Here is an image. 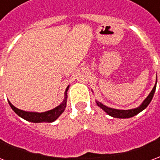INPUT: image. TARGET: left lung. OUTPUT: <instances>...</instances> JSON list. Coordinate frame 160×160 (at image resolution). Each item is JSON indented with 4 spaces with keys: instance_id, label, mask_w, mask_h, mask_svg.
<instances>
[{
    "instance_id": "left-lung-1",
    "label": "left lung",
    "mask_w": 160,
    "mask_h": 160,
    "mask_svg": "<svg viewBox=\"0 0 160 160\" xmlns=\"http://www.w3.org/2000/svg\"><path fill=\"white\" fill-rule=\"evenodd\" d=\"M156 84H157V81H156ZM156 84H155V86L152 88V90L151 91V92L149 93V95L142 102V104L139 107L135 108V109H131V110H117V109H112V108L107 107V106H105L103 104H101L100 102H98V101H96V103H97L98 106H99L102 110H104L111 117H113V118H132V117H134L135 115H137L138 113H140L143 110H145L148 106V104H150V102L152 101V97L154 95L155 90H156Z\"/></svg>"
}]
</instances>
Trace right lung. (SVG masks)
Here are the masks:
<instances>
[{"mask_svg":"<svg viewBox=\"0 0 160 160\" xmlns=\"http://www.w3.org/2000/svg\"><path fill=\"white\" fill-rule=\"evenodd\" d=\"M69 88V86L67 87L66 91H65V98L63 99L62 103L56 106V108H54L50 111H45V112H41V113H38V112H30V111H22V110H19L18 108H16L15 106H13L10 101H8L9 105L11 106V108L12 109V111L15 112L16 114L18 115L19 117L22 118L23 119L28 121V122H52L54 121H56L57 118H59L60 116L62 115L65 108H66L67 105V98H68V96H67V92Z\"/></svg>","mask_w":160,"mask_h":160,"instance_id":"right-lung-1","label":"right lung"}]
</instances>
